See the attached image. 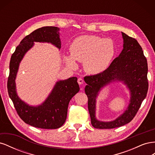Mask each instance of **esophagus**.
<instances>
[{
	"mask_svg": "<svg viewBox=\"0 0 155 155\" xmlns=\"http://www.w3.org/2000/svg\"><path fill=\"white\" fill-rule=\"evenodd\" d=\"M78 83L79 84V85H82L83 83V79L81 78H79L78 79Z\"/></svg>",
	"mask_w": 155,
	"mask_h": 155,
	"instance_id": "1",
	"label": "esophagus"
}]
</instances>
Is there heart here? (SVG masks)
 <instances>
[{"instance_id":"obj_1","label":"heart","mask_w":155,"mask_h":155,"mask_svg":"<svg viewBox=\"0 0 155 155\" xmlns=\"http://www.w3.org/2000/svg\"><path fill=\"white\" fill-rule=\"evenodd\" d=\"M71 56H67L65 61L72 69L77 68L74 61L83 62V67L90 74L104 72L110 66L115 54L114 42L96 35H82L75 39L70 47Z\"/></svg>"}]
</instances>
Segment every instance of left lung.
Here are the masks:
<instances>
[{"instance_id": "left-lung-1", "label": "left lung", "mask_w": 155, "mask_h": 155, "mask_svg": "<svg viewBox=\"0 0 155 155\" xmlns=\"http://www.w3.org/2000/svg\"><path fill=\"white\" fill-rule=\"evenodd\" d=\"M124 49L104 72L87 76L85 92L88 97V109L91 124L96 129H113L129 123L137 114L148 91L147 62L141 46L134 38L121 32ZM115 81H123L130 89V104L124 114L115 120L108 123L95 118V100L101 89Z\"/></svg>"}]
</instances>
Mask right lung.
Here are the masks:
<instances>
[{"label": "right lung", "mask_w": 155, "mask_h": 155, "mask_svg": "<svg viewBox=\"0 0 155 155\" xmlns=\"http://www.w3.org/2000/svg\"><path fill=\"white\" fill-rule=\"evenodd\" d=\"M59 29L55 26H45L26 35L12 54L10 63V74L8 79V94L20 118L27 124L41 129H54L61 127L67 116L68 104L79 91L76 77L55 83L47 99L41 105L30 106L18 97L16 92L15 78L19 63L34 42L50 43L61 48Z\"/></svg>", "instance_id": "1"}]
</instances>
